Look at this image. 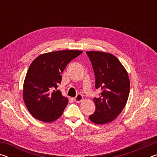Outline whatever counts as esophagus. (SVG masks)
<instances>
[{"label": "esophagus", "mask_w": 157, "mask_h": 157, "mask_svg": "<svg viewBox=\"0 0 157 157\" xmlns=\"http://www.w3.org/2000/svg\"><path fill=\"white\" fill-rule=\"evenodd\" d=\"M82 100H83V96H82L81 94H78L77 96L74 98V100H75L76 102H80Z\"/></svg>", "instance_id": "1"}]
</instances>
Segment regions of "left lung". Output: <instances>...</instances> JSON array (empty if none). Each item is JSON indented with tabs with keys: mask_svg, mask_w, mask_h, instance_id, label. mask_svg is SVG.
I'll list each match as a JSON object with an SVG mask.
<instances>
[{
	"mask_svg": "<svg viewBox=\"0 0 157 157\" xmlns=\"http://www.w3.org/2000/svg\"><path fill=\"white\" fill-rule=\"evenodd\" d=\"M94 68L95 88L101 89L99 98H94L95 111L89 119L103 124L112 122L125 106L130 82L126 69L113 55L100 51H87Z\"/></svg>",
	"mask_w": 157,
	"mask_h": 157,
	"instance_id": "obj_1",
	"label": "left lung"
}]
</instances>
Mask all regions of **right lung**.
<instances>
[{"label": "right lung", "mask_w": 157, "mask_h": 157, "mask_svg": "<svg viewBox=\"0 0 157 157\" xmlns=\"http://www.w3.org/2000/svg\"><path fill=\"white\" fill-rule=\"evenodd\" d=\"M81 50H59L42 54L28 68L23 83V100L31 115L45 123L56 121L62 115L68 100L57 89L61 74Z\"/></svg>", "instance_id": "add662e5"}]
</instances>
